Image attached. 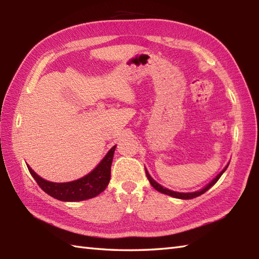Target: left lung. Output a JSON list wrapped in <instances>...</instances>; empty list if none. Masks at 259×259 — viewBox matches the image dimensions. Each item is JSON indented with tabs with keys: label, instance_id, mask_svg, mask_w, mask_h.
Segmentation results:
<instances>
[{
	"label": "left lung",
	"instance_id": "obj_1",
	"mask_svg": "<svg viewBox=\"0 0 259 259\" xmlns=\"http://www.w3.org/2000/svg\"><path fill=\"white\" fill-rule=\"evenodd\" d=\"M227 167H228V164L226 166V168H225L223 171L219 174L216 178H214L210 184H208L205 188H202L201 190H199V191H195V192H176V191H172V190H169V189H167V188H163L162 186H160L159 185L158 183H156L155 180H153L152 178H151V176L148 174V171L146 170V174H147V178L149 179V181H150V184H151V186L153 187V188H155L156 190H158L159 192H161V194H164V195H168V196H171V197H175V198H179V199H192V198H195V197H198V196H200V195H202L203 192H206L209 188H210L211 186H213L214 184L217 183L218 181V179L222 177V175L225 172V170L227 169Z\"/></svg>",
	"mask_w": 259,
	"mask_h": 259
}]
</instances>
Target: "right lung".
I'll return each instance as SVG.
<instances>
[{
	"label": "right lung",
	"mask_w": 259,
	"mask_h": 259,
	"mask_svg": "<svg viewBox=\"0 0 259 259\" xmlns=\"http://www.w3.org/2000/svg\"><path fill=\"white\" fill-rule=\"evenodd\" d=\"M114 150L115 146L109 150L102 161L98 164V167L88 174L85 177L70 181V183H51V181L42 179L40 176L33 171L31 167L27 166V169L40 188L48 195L62 201H81L98 196L107 188L110 176H111V163Z\"/></svg>",
	"instance_id": "1"
}]
</instances>
